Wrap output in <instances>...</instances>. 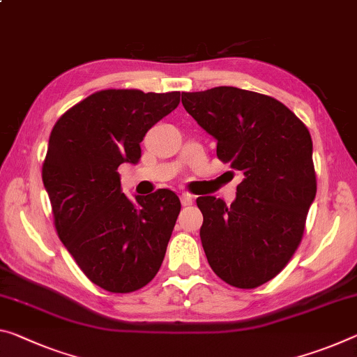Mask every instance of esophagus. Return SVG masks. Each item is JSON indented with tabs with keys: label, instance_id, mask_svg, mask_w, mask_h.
<instances>
[{
	"label": "esophagus",
	"instance_id": "esophagus-1",
	"mask_svg": "<svg viewBox=\"0 0 357 357\" xmlns=\"http://www.w3.org/2000/svg\"><path fill=\"white\" fill-rule=\"evenodd\" d=\"M181 203H183V206H189L194 203V197H192L190 194H183L181 195Z\"/></svg>",
	"mask_w": 357,
	"mask_h": 357
}]
</instances>
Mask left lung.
Here are the masks:
<instances>
[{
    "mask_svg": "<svg viewBox=\"0 0 357 357\" xmlns=\"http://www.w3.org/2000/svg\"><path fill=\"white\" fill-rule=\"evenodd\" d=\"M184 109L218 141L216 154L243 174L227 205L200 197L202 246L209 267L254 289L286 267L302 240L316 197L308 128L278 100L236 87L183 92Z\"/></svg>",
    "mask_w": 357,
    "mask_h": 357,
    "instance_id": "8db88e82",
    "label": "left lung"
}]
</instances>
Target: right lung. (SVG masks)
Instances as JSON below:
<instances>
[{"label": "right lung", "mask_w": 357, "mask_h": 357, "mask_svg": "<svg viewBox=\"0 0 357 357\" xmlns=\"http://www.w3.org/2000/svg\"><path fill=\"white\" fill-rule=\"evenodd\" d=\"M179 92L101 90L61 116L49 138L43 183L61 243L105 291H138L165 257L181 202L173 190L128 199L117 168L137 165L139 143L179 105Z\"/></svg>", "instance_id": "add662e5"}]
</instances>
